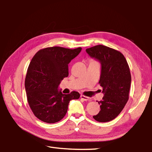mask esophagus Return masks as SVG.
I'll use <instances>...</instances> for the list:
<instances>
[{
	"label": "esophagus",
	"mask_w": 152,
	"mask_h": 152,
	"mask_svg": "<svg viewBox=\"0 0 152 152\" xmlns=\"http://www.w3.org/2000/svg\"><path fill=\"white\" fill-rule=\"evenodd\" d=\"M80 98H81V99H82V100H84V101H89V100H90V98H89V97L86 96H84V95H81Z\"/></svg>",
	"instance_id": "1"
}]
</instances>
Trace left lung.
Returning a JSON list of instances; mask_svg holds the SVG:
<instances>
[{
    "label": "left lung",
    "mask_w": 152,
    "mask_h": 152,
    "mask_svg": "<svg viewBox=\"0 0 152 152\" xmlns=\"http://www.w3.org/2000/svg\"><path fill=\"white\" fill-rule=\"evenodd\" d=\"M86 51L101 64L99 83L104 96L98 102L101 110L93 118L99 122L110 121L120 114L129 99L132 82L129 67L120 51L107 46L95 45Z\"/></svg>",
    "instance_id": "1"
}]
</instances>
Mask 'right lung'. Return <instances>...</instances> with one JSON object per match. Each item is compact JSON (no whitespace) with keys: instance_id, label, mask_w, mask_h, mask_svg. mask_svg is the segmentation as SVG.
<instances>
[{"instance_id":"obj_1","label":"right lung","mask_w":152,"mask_h":152,"mask_svg":"<svg viewBox=\"0 0 152 152\" xmlns=\"http://www.w3.org/2000/svg\"><path fill=\"white\" fill-rule=\"evenodd\" d=\"M82 50L51 47L38 51L27 69L25 87L27 101L35 116L48 123L60 121L65 116L68 104L78 99L80 94L72 91L62 94L58 86L68 76V64Z\"/></svg>"}]
</instances>
